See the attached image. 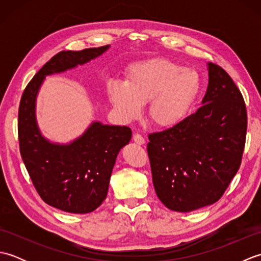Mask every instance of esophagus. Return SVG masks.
Returning <instances> with one entry per match:
<instances>
[{
  "instance_id": "34e87169",
  "label": "esophagus",
  "mask_w": 261,
  "mask_h": 261,
  "mask_svg": "<svg viewBox=\"0 0 261 261\" xmlns=\"http://www.w3.org/2000/svg\"><path fill=\"white\" fill-rule=\"evenodd\" d=\"M134 141L137 143V145H143V143L146 142V140H145V138H143L142 136H140V135H135L134 136Z\"/></svg>"
}]
</instances>
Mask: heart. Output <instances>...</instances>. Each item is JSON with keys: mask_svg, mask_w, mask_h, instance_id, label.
Masks as SVG:
<instances>
[{"mask_svg": "<svg viewBox=\"0 0 261 261\" xmlns=\"http://www.w3.org/2000/svg\"><path fill=\"white\" fill-rule=\"evenodd\" d=\"M201 91L195 70L166 58H153L130 65L124 82L108 83V95L119 118L125 122L139 119L148 105L153 125L171 127L190 112Z\"/></svg>", "mask_w": 261, "mask_h": 261, "instance_id": "heart-1", "label": "heart"}]
</instances>
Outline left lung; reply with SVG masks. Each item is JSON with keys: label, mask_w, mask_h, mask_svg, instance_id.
<instances>
[{"label": "left lung", "mask_w": 261, "mask_h": 261, "mask_svg": "<svg viewBox=\"0 0 261 261\" xmlns=\"http://www.w3.org/2000/svg\"><path fill=\"white\" fill-rule=\"evenodd\" d=\"M206 65L208 85L202 107L170 129L149 135L154 191L176 212L219 201L245 149L247 111L239 88L223 68Z\"/></svg>", "instance_id": "8db88e82"}]
</instances>
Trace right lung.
Listing matches in <instances>:
<instances>
[{"instance_id": "right-lung-1", "label": "right lung", "mask_w": 261, "mask_h": 261, "mask_svg": "<svg viewBox=\"0 0 261 261\" xmlns=\"http://www.w3.org/2000/svg\"><path fill=\"white\" fill-rule=\"evenodd\" d=\"M110 47L60 51L35 75L21 97L18 131L22 160L43 201L68 213H90L103 203L116 157L132 132L127 126L93 121L74 140L50 141L38 125L37 96L46 76L90 63Z\"/></svg>"}]
</instances>
